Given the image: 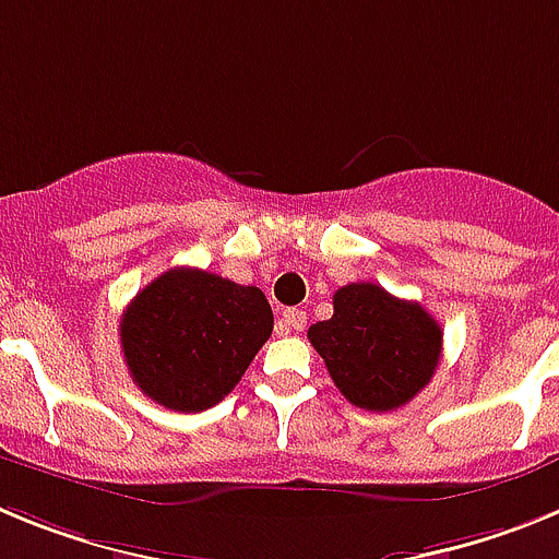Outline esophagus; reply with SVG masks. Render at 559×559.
I'll return each mask as SVG.
<instances>
[{
    "label": "esophagus",
    "mask_w": 559,
    "mask_h": 559,
    "mask_svg": "<svg viewBox=\"0 0 559 559\" xmlns=\"http://www.w3.org/2000/svg\"><path fill=\"white\" fill-rule=\"evenodd\" d=\"M305 324H308V316H305L302 310L290 308L283 313V319H280V324H276V330H280V333H290V330H296V333H299V330H305Z\"/></svg>",
    "instance_id": "esophagus-1"
}]
</instances>
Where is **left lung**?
<instances>
[{
    "instance_id": "1",
    "label": "left lung",
    "mask_w": 559,
    "mask_h": 559,
    "mask_svg": "<svg viewBox=\"0 0 559 559\" xmlns=\"http://www.w3.org/2000/svg\"><path fill=\"white\" fill-rule=\"evenodd\" d=\"M338 392L367 412H394L431 383L442 328L423 305L374 283L335 290L333 316L308 330Z\"/></svg>"
}]
</instances>
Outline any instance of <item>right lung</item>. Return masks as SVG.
<instances>
[{
  "mask_svg": "<svg viewBox=\"0 0 559 559\" xmlns=\"http://www.w3.org/2000/svg\"><path fill=\"white\" fill-rule=\"evenodd\" d=\"M271 330L263 290L201 269L165 271L120 319L131 380L153 403L181 414L221 403Z\"/></svg>",
  "mask_w": 559,
  "mask_h": 559,
  "instance_id": "right-lung-1",
  "label": "right lung"
}]
</instances>
